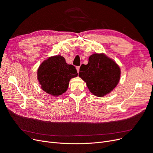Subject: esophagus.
I'll use <instances>...</instances> for the list:
<instances>
[{
    "mask_svg": "<svg viewBox=\"0 0 153 153\" xmlns=\"http://www.w3.org/2000/svg\"><path fill=\"white\" fill-rule=\"evenodd\" d=\"M76 69H77V72L79 73V69H80V66H77V67H76Z\"/></svg>",
    "mask_w": 153,
    "mask_h": 153,
    "instance_id": "34e87169",
    "label": "esophagus"
}]
</instances>
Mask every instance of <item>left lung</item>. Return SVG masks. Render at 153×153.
<instances>
[{
	"instance_id": "left-lung-1",
	"label": "left lung",
	"mask_w": 153,
	"mask_h": 153,
	"mask_svg": "<svg viewBox=\"0 0 153 153\" xmlns=\"http://www.w3.org/2000/svg\"><path fill=\"white\" fill-rule=\"evenodd\" d=\"M79 76L86 82L89 91L97 97H103L113 91L120 77L117 64L105 54L91 55L88 64H82Z\"/></svg>"
}]
</instances>
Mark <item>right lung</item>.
I'll return each mask as SVG.
<instances>
[{"mask_svg": "<svg viewBox=\"0 0 153 153\" xmlns=\"http://www.w3.org/2000/svg\"><path fill=\"white\" fill-rule=\"evenodd\" d=\"M38 79L42 89L54 96L65 92L71 78L77 77L73 65L66 62L61 56H55L43 61L38 69Z\"/></svg>", "mask_w": 153, "mask_h": 153, "instance_id": "1", "label": "right lung"}]
</instances>
